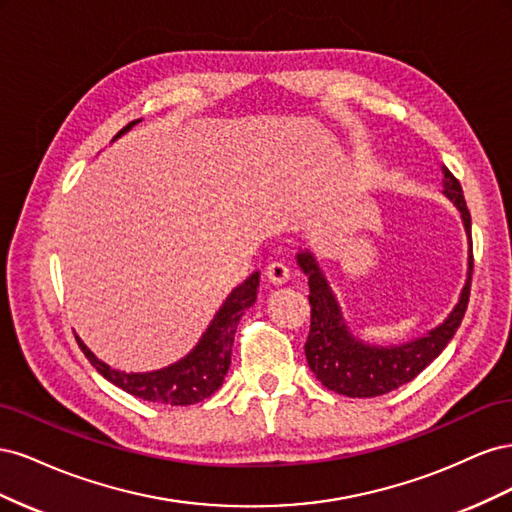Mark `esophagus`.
<instances>
[{"label":"esophagus","instance_id":"34e87169","mask_svg":"<svg viewBox=\"0 0 512 512\" xmlns=\"http://www.w3.org/2000/svg\"><path fill=\"white\" fill-rule=\"evenodd\" d=\"M265 275L273 286H282L290 280V271H288L284 262H269L267 269H265Z\"/></svg>","mask_w":512,"mask_h":512}]
</instances>
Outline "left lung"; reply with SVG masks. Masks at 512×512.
I'll return each mask as SVG.
<instances>
[{
	"label": "left lung",
	"instance_id": "1",
	"mask_svg": "<svg viewBox=\"0 0 512 512\" xmlns=\"http://www.w3.org/2000/svg\"><path fill=\"white\" fill-rule=\"evenodd\" d=\"M442 175V194L461 213V222L468 235V273L453 312L421 337L393 346L369 344L356 337L348 327L342 305H339L316 254L312 250H301L297 254V265L307 277L309 305H312V324H309L305 342L307 365L329 391L346 397H378L391 393L414 380L433 359H438L457 333L470 299L472 222L459 181L446 166H442Z\"/></svg>",
	"mask_w": 512,
	"mask_h": 512
}]
</instances>
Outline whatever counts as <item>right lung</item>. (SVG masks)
<instances>
[{
    "instance_id": "right-lung-1",
    "label": "right lung",
    "mask_w": 512,
    "mask_h": 512,
    "mask_svg": "<svg viewBox=\"0 0 512 512\" xmlns=\"http://www.w3.org/2000/svg\"><path fill=\"white\" fill-rule=\"evenodd\" d=\"M141 121L143 119L128 123L126 128L117 132L113 141L130 132L136 123ZM258 284H260V273L254 271L243 284H239L228 294L222 307L215 312L213 320L209 322L205 333L200 335L198 344L185 354L183 359L170 363L162 369L121 371L98 359V356L85 346V342L79 335H76V342H79V346L83 348L91 365H94L108 382H113L126 393L138 399L153 401V404H164V406L198 404V401L207 399L222 386L224 376L228 374V367H230V354H232V342H235L237 324L247 309L254 305Z\"/></svg>"
}]
</instances>
